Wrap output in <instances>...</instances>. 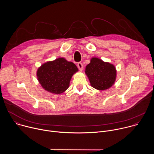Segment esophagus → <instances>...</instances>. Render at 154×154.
<instances>
[{
    "mask_svg": "<svg viewBox=\"0 0 154 154\" xmlns=\"http://www.w3.org/2000/svg\"><path fill=\"white\" fill-rule=\"evenodd\" d=\"M77 67L80 70V71H82L83 70V65L82 63L79 62L78 64H77Z\"/></svg>",
    "mask_w": 154,
    "mask_h": 154,
    "instance_id": "obj_1",
    "label": "esophagus"
}]
</instances>
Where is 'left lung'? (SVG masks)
Wrapping results in <instances>:
<instances>
[{
    "label": "left lung",
    "instance_id": "left-lung-1",
    "mask_svg": "<svg viewBox=\"0 0 154 154\" xmlns=\"http://www.w3.org/2000/svg\"><path fill=\"white\" fill-rule=\"evenodd\" d=\"M85 73L91 85L99 90L110 88L114 84L116 77L114 65L97 58H91L90 63L86 66Z\"/></svg>",
    "mask_w": 154,
    "mask_h": 154
}]
</instances>
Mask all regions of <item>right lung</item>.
<instances>
[{"mask_svg": "<svg viewBox=\"0 0 154 154\" xmlns=\"http://www.w3.org/2000/svg\"><path fill=\"white\" fill-rule=\"evenodd\" d=\"M77 71L74 63L59 58L42 64L38 69L37 77L44 89L59 94L68 88L71 77Z\"/></svg>", "mask_w": 154, "mask_h": 154, "instance_id": "right-lung-1", "label": "right lung"}]
</instances>
